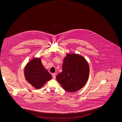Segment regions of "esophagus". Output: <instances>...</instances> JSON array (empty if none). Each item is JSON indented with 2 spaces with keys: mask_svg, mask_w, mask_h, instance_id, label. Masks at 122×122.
<instances>
[{
  "mask_svg": "<svg viewBox=\"0 0 122 122\" xmlns=\"http://www.w3.org/2000/svg\"><path fill=\"white\" fill-rule=\"evenodd\" d=\"M56 74L55 73H53V78L54 79H56Z\"/></svg>",
  "mask_w": 122,
  "mask_h": 122,
  "instance_id": "1",
  "label": "esophagus"
}]
</instances>
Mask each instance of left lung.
Masks as SVG:
<instances>
[{
    "label": "left lung",
    "instance_id": "8db88e82",
    "mask_svg": "<svg viewBox=\"0 0 122 122\" xmlns=\"http://www.w3.org/2000/svg\"><path fill=\"white\" fill-rule=\"evenodd\" d=\"M89 75V66L81 56L68 54L64 58L62 71L56 76L57 81L68 92H74L85 85Z\"/></svg>",
    "mask_w": 122,
    "mask_h": 122
}]
</instances>
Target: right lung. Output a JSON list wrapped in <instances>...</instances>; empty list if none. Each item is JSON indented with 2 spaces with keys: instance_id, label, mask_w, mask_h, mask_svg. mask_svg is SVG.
Returning a JSON list of instances; mask_svg holds the SVG:
<instances>
[{
  "instance_id": "1",
  "label": "right lung",
  "mask_w": 122,
  "mask_h": 122,
  "mask_svg": "<svg viewBox=\"0 0 122 122\" xmlns=\"http://www.w3.org/2000/svg\"><path fill=\"white\" fill-rule=\"evenodd\" d=\"M25 80L36 89H40L50 81L51 75L43 66L40 58H34L25 66L24 69Z\"/></svg>"
}]
</instances>
